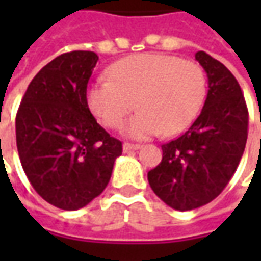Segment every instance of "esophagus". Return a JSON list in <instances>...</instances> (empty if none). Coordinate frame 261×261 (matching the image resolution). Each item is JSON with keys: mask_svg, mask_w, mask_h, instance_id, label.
<instances>
[{"mask_svg": "<svg viewBox=\"0 0 261 261\" xmlns=\"http://www.w3.org/2000/svg\"><path fill=\"white\" fill-rule=\"evenodd\" d=\"M139 148H141L139 144H129V142H125V144H123V151H125V152L136 151V149H139Z\"/></svg>", "mask_w": 261, "mask_h": 261, "instance_id": "34e87169", "label": "esophagus"}]
</instances>
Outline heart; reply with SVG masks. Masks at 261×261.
Wrapping results in <instances>:
<instances>
[{"label": "heart", "mask_w": 261, "mask_h": 261, "mask_svg": "<svg viewBox=\"0 0 261 261\" xmlns=\"http://www.w3.org/2000/svg\"><path fill=\"white\" fill-rule=\"evenodd\" d=\"M207 78L193 61L164 54L123 58L87 88V105L101 123L119 129L126 116L141 110L127 123L130 138L175 135L193 123L205 105Z\"/></svg>", "instance_id": "obj_1"}]
</instances>
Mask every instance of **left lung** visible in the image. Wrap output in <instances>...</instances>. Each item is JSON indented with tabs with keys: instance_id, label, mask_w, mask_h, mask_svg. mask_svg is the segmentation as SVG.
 Listing matches in <instances>:
<instances>
[{
	"instance_id": "1",
	"label": "left lung",
	"mask_w": 261,
	"mask_h": 261,
	"mask_svg": "<svg viewBox=\"0 0 261 261\" xmlns=\"http://www.w3.org/2000/svg\"><path fill=\"white\" fill-rule=\"evenodd\" d=\"M195 58L207 74L205 106L187 132L161 145L163 160L148 173L154 193L177 211L200 207L221 195L248 134V110L236 76L203 50Z\"/></svg>"
}]
</instances>
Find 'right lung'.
<instances>
[{"instance_id":"1","label":"right lung","mask_w":261,"mask_h":261,"mask_svg":"<svg viewBox=\"0 0 261 261\" xmlns=\"http://www.w3.org/2000/svg\"><path fill=\"white\" fill-rule=\"evenodd\" d=\"M98 56L62 54L29 84L15 116L21 166L36 192L64 211L88 205L106 189L122 142L97 123L87 84Z\"/></svg>"}]
</instances>
